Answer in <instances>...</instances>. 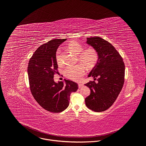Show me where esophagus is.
I'll return each mask as SVG.
<instances>
[{"label":"esophagus","instance_id":"obj_1","mask_svg":"<svg viewBox=\"0 0 146 146\" xmlns=\"http://www.w3.org/2000/svg\"><path fill=\"white\" fill-rule=\"evenodd\" d=\"M78 87H79V88H81V87H82L83 86H84V85H83L82 83H81V82L78 83Z\"/></svg>","mask_w":146,"mask_h":146}]
</instances>
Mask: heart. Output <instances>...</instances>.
Here are the masks:
<instances>
[{
	"label": "heart",
	"instance_id": "b5f03b06",
	"mask_svg": "<svg viewBox=\"0 0 146 146\" xmlns=\"http://www.w3.org/2000/svg\"><path fill=\"white\" fill-rule=\"evenodd\" d=\"M68 49L78 55V62L82 64H78L74 66H69L64 70L65 76L73 81H78L82 78L85 73V66L87 69H91L96 65L99 59V54L98 51L92 47H90L84 50V46L76 41H72L68 44ZM56 60L59 65H62L61 52L58 49L55 55Z\"/></svg>",
	"mask_w": 146,
	"mask_h": 146
}]
</instances>
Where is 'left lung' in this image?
<instances>
[{
  "instance_id": "obj_1",
  "label": "left lung",
  "mask_w": 146,
  "mask_h": 146,
  "mask_svg": "<svg viewBox=\"0 0 146 146\" xmlns=\"http://www.w3.org/2000/svg\"><path fill=\"white\" fill-rule=\"evenodd\" d=\"M86 43L98 51L99 59L88 76L97 82L90 81L85 84L91 90L85 102L90 110L102 112L112 106L122 88L125 65L119 52L109 41L97 36L87 37Z\"/></svg>"
}]
</instances>
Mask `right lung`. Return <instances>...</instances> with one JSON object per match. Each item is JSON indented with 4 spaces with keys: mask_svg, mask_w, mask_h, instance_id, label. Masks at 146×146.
<instances>
[{
    "mask_svg": "<svg viewBox=\"0 0 146 146\" xmlns=\"http://www.w3.org/2000/svg\"><path fill=\"white\" fill-rule=\"evenodd\" d=\"M64 39H54L40 46L28 63V74L31 93L45 110L52 113L65 110L69 105L72 92L78 90V84L70 80L55 82L54 75L58 73L55 55Z\"/></svg>",
    "mask_w": 146,
    "mask_h": 146,
    "instance_id": "1",
    "label": "right lung"
}]
</instances>
